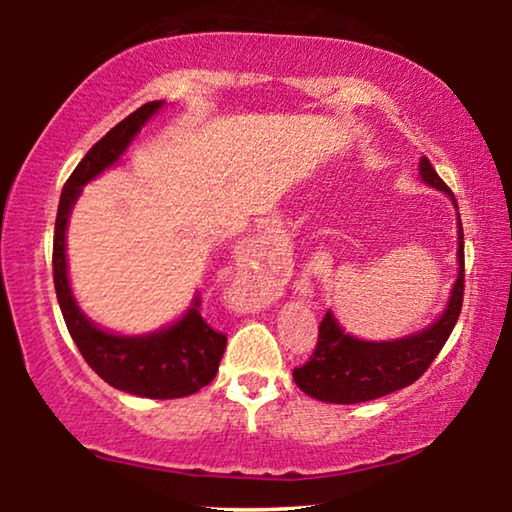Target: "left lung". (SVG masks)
Wrapping results in <instances>:
<instances>
[{
    "mask_svg": "<svg viewBox=\"0 0 512 512\" xmlns=\"http://www.w3.org/2000/svg\"><path fill=\"white\" fill-rule=\"evenodd\" d=\"M419 174L426 184L450 195L454 207H457L452 191L433 170L429 158L419 160ZM457 226L459 275L443 314L429 328L412 333L408 338L373 342L345 333V328L328 310L319 324L317 347H314L310 361L293 370V380L307 396L324 403H366L410 387L426 373V368L431 366L450 338L459 319L461 303H464V230H461V219H457Z\"/></svg>",
    "mask_w": 512,
    "mask_h": 512,
    "instance_id": "left-lung-1",
    "label": "left lung"
}]
</instances>
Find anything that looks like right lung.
I'll return each mask as SVG.
<instances>
[{
  "label": "right lung",
  "mask_w": 512,
  "mask_h": 512,
  "mask_svg": "<svg viewBox=\"0 0 512 512\" xmlns=\"http://www.w3.org/2000/svg\"><path fill=\"white\" fill-rule=\"evenodd\" d=\"M163 107V102H146L128 118L114 125L93 149H90L72 177L62 188L53 235V282L67 331L79 347L90 368L104 382L125 394L144 398H184L214 380L226 335L214 331L200 314V293H195L184 317L172 326L146 335H118L93 324L76 305L67 277L65 235L74 202L83 186L116 163L128 149L142 125Z\"/></svg>",
  "instance_id": "1"
}]
</instances>
